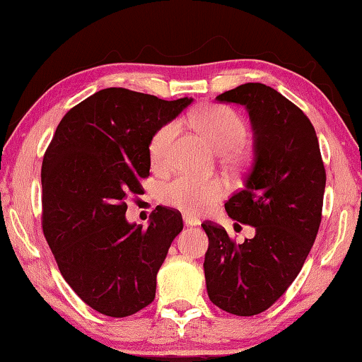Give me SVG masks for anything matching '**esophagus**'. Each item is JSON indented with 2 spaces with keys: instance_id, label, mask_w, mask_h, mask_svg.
I'll return each instance as SVG.
<instances>
[{
  "instance_id": "obj_1",
  "label": "esophagus",
  "mask_w": 362,
  "mask_h": 362,
  "mask_svg": "<svg viewBox=\"0 0 362 362\" xmlns=\"http://www.w3.org/2000/svg\"><path fill=\"white\" fill-rule=\"evenodd\" d=\"M183 223H185L187 226H196L199 223V220L193 216H188L187 214V216H183Z\"/></svg>"
}]
</instances>
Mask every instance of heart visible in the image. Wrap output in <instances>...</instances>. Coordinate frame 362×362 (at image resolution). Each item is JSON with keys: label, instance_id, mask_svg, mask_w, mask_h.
Masks as SVG:
<instances>
[{"label": "heart", "instance_id": "heart-1", "mask_svg": "<svg viewBox=\"0 0 362 362\" xmlns=\"http://www.w3.org/2000/svg\"><path fill=\"white\" fill-rule=\"evenodd\" d=\"M189 122L212 148L225 153L230 161H240L241 145L246 140L247 129L246 122L236 112L223 105H203L189 115ZM179 132V121H169L153 134L148 145L153 166L158 169L168 166ZM225 193L226 185L222 179L182 174L164 185L163 201L188 216H201L209 212Z\"/></svg>", "mask_w": 362, "mask_h": 362}]
</instances>
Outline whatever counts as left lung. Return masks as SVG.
<instances>
[{"mask_svg": "<svg viewBox=\"0 0 362 362\" xmlns=\"http://www.w3.org/2000/svg\"><path fill=\"white\" fill-rule=\"evenodd\" d=\"M247 110L254 161L244 187L225 203L228 216L255 228L236 244L223 226L204 222L207 296L223 311L268 310L302 269L321 223L326 170L306 115L269 86L246 83L216 97Z\"/></svg>", "mask_w": 362, "mask_h": 362, "instance_id": "obj_1", "label": "left lung"}]
</instances>
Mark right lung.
<instances>
[{
  "label": "right lung",
  "mask_w": 362,
  "mask_h": 362,
  "mask_svg": "<svg viewBox=\"0 0 362 362\" xmlns=\"http://www.w3.org/2000/svg\"><path fill=\"white\" fill-rule=\"evenodd\" d=\"M192 102L102 89L64 116L47 146L42 231L64 279L102 315L131 316L155 298L182 216L158 206L142 228L126 220V199L150 175L153 134Z\"/></svg>",
  "instance_id": "obj_1"
}]
</instances>
